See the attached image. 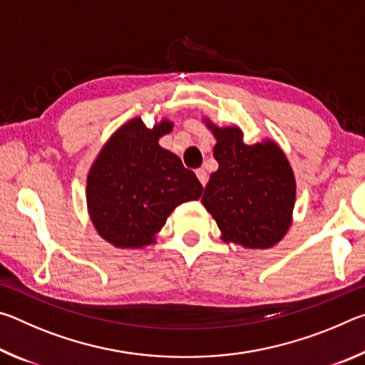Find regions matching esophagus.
<instances>
[{
    "label": "esophagus",
    "mask_w": 365,
    "mask_h": 365,
    "mask_svg": "<svg viewBox=\"0 0 365 365\" xmlns=\"http://www.w3.org/2000/svg\"><path fill=\"white\" fill-rule=\"evenodd\" d=\"M196 177L200 178V182H201L202 187H206V183H207V178H209L207 172H206L205 169H197V170H196Z\"/></svg>",
    "instance_id": "34e87169"
}]
</instances>
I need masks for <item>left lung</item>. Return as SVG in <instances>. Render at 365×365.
Returning a JSON list of instances; mask_svg holds the SVG:
<instances>
[{"instance_id": "1", "label": "left lung", "mask_w": 365, "mask_h": 365, "mask_svg": "<svg viewBox=\"0 0 365 365\" xmlns=\"http://www.w3.org/2000/svg\"><path fill=\"white\" fill-rule=\"evenodd\" d=\"M211 127V125H209ZM219 163L201 197L225 242L265 250L287 233L294 207L293 170L279 146L245 145L237 127H214Z\"/></svg>"}]
</instances>
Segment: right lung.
Returning <instances> with one entry per match:
<instances>
[{
	"label": "right lung",
	"instance_id": "obj_1",
	"mask_svg": "<svg viewBox=\"0 0 365 365\" xmlns=\"http://www.w3.org/2000/svg\"><path fill=\"white\" fill-rule=\"evenodd\" d=\"M170 122L146 128L133 119L103 148L88 174L86 201L98 233L117 248L153 243L174 209L201 196L202 185L175 154L159 146Z\"/></svg>",
	"mask_w": 365,
	"mask_h": 365
}]
</instances>
